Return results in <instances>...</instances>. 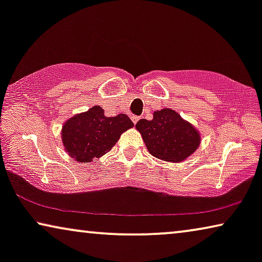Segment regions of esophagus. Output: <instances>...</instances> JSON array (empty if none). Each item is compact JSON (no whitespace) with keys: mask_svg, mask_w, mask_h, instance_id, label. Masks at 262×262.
I'll return each mask as SVG.
<instances>
[{"mask_svg":"<svg viewBox=\"0 0 262 262\" xmlns=\"http://www.w3.org/2000/svg\"><path fill=\"white\" fill-rule=\"evenodd\" d=\"M131 119H132V121H134V124H137V121L139 120V117H137V116H132Z\"/></svg>","mask_w":262,"mask_h":262,"instance_id":"esophagus-1","label":"esophagus"}]
</instances>
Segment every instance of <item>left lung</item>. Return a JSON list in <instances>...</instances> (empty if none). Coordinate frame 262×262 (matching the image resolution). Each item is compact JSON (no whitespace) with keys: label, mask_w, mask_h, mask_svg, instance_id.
<instances>
[{"label":"left lung","mask_w":262,"mask_h":262,"mask_svg":"<svg viewBox=\"0 0 262 262\" xmlns=\"http://www.w3.org/2000/svg\"><path fill=\"white\" fill-rule=\"evenodd\" d=\"M136 128L141 132L148 151L169 162L186 160L200 143L198 131L169 108L156 111L152 120L141 119Z\"/></svg>","instance_id":"1"}]
</instances>
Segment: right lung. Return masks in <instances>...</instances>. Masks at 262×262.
Returning a JSON list of instances; mask_svg holds the SVG:
<instances>
[{
  "instance_id": "right-lung-1",
  "label": "right lung",
  "mask_w": 262,
  "mask_h": 262,
  "mask_svg": "<svg viewBox=\"0 0 262 262\" xmlns=\"http://www.w3.org/2000/svg\"><path fill=\"white\" fill-rule=\"evenodd\" d=\"M134 126L126 114L106 117L100 106L70 118L62 128L69 155L77 162H91L108 152L124 131Z\"/></svg>"
}]
</instances>
